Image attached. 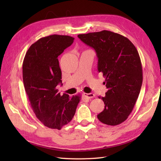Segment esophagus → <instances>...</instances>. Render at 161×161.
Segmentation results:
<instances>
[{"label":"esophagus","instance_id":"obj_1","mask_svg":"<svg viewBox=\"0 0 161 161\" xmlns=\"http://www.w3.org/2000/svg\"><path fill=\"white\" fill-rule=\"evenodd\" d=\"M84 96L88 99H91V98H93L95 95L93 93H85V92Z\"/></svg>","mask_w":161,"mask_h":161}]
</instances>
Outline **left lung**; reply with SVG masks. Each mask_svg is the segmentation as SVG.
<instances>
[{
  "instance_id": "1",
  "label": "left lung",
  "mask_w": 161,
  "mask_h": 161,
  "mask_svg": "<svg viewBox=\"0 0 161 161\" xmlns=\"http://www.w3.org/2000/svg\"><path fill=\"white\" fill-rule=\"evenodd\" d=\"M78 37L94 48L98 71L105 79L108 91L105 97H99L105 105L97 118L107 125H119L132 111L142 86V68L138 50L127 37L110 31L79 34Z\"/></svg>"
}]
</instances>
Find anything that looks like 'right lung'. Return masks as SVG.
<instances>
[{
  "mask_svg": "<svg viewBox=\"0 0 161 161\" xmlns=\"http://www.w3.org/2000/svg\"><path fill=\"white\" fill-rule=\"evenodd\" d=\"M74 40L60 35L40 38L30 47L23 60V84L31 108L38 119L50 128L60 130L69 124L81 99L79 94L61 96L56 89L62 84L58 57Z\"/></svg>",
  "mask_w": 161,
  "mask_h": 161,
  "instance_id": "right-lung-1",
  "label": "right lung"
}]
</instances>
